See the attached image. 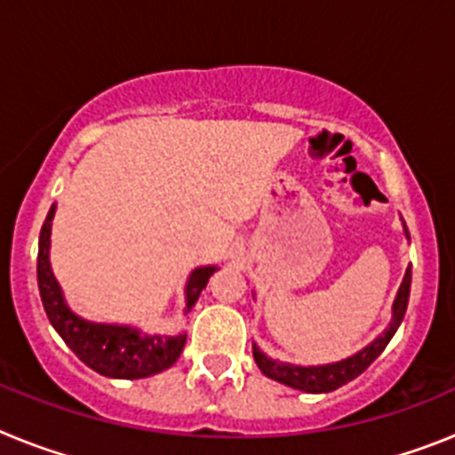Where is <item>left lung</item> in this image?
<instances>
[{
  "mask_svg": "<svg viewBox=\"0 0 455 455\" xmlns=\"http://www.w3.org/2000/svg\"><path fill=\"white\" fill-rule=\"evenodd\" d=\"M408 235V230H405ZM410 280H412V271H405L403 283H401L399 293H396V300H394L392 307V321H389V328L378 337L376 341H371L367 348H363L360 353H355L353 357H347L341 363L335 364H323V367H296V364H284L271 360V357L264 355L257 347H252V355H255V363L259 367V371L264 376L273 378L277 383H284L293 389H300V392L309 394H321V392H332V389L347 385L348 380L357 378L369 364L376 360L380 353L385 351V347L389 344V339L394 337V332L399 331L401 321L405 316V309H408V299H410Z\"/></svg>",
  "mask_w": 455,
  "mask_h": 455,
  "instance_id": "1",
  "label": "left lung"
}]
</instances>
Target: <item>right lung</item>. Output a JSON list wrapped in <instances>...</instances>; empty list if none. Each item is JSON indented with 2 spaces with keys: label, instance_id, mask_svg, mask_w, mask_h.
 <instances>
[{
  "label": "right lung",
  "instance_id": "right-lung-1",
  "mask_svg": "<svg viewBox=\"0 0 455 455\" xmlns=\"http://www.w3.org/2000/svg\"><path fill=\"white\" fill-rule=\"evenodd\" d=\"M54 204L47 214L38 239V289L47 319L63 337L72 353L92 371L108 378H146L178 363L187 344V335L178 337H140L127 325L88 323L68 309L59 283L50 268V232ZM216 267H200L191 273L187 284V312L196 305L200 291L207 287Z\"/></svg>",
  "mask_w": 455,
  "mask_h": 455
}]
</instances>
